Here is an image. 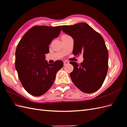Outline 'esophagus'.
I'll return each mask as SVG.
<instances>
[{
  "label": "esophagus",
  "mask_w": 127,
  "mask_h": 127,
  "mask_svg": "<svg viewBox=\"0 0 127 127\" xmlns=\"http://www.w3.org/2000/svg\"><path fill=\"white\" fill-rule=\"evenodd\" d=\"M69 63L68 61H64V66H66V65H67V64H69Z\"/></svg>",
  "instance_id": "obj_1"
}]
</instances>
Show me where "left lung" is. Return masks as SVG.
<instances>
[{
    "mask_svg": "<svg viewBox=\"0 0 127 127\" xmlns=\"http://www.w3.org/2000/svg\"><path fill=\"white\" fill-rule=\"evenodd\" d=\"M61 29L74 39L73 54L83 55L80 64L70 62L74 67L70 74L72 82L84 93H94L102 86L108 70L109 53L103 38L85 23Z\"/></svg>",
    "mask_w": 127,
    "mask_h": 127,
    "instance_id": "8db88e82",
    "label": "left lung"
}]
</instances>
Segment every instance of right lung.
<instances>
[{"label":"right lung","instance_id":"add662e5","mask_svg":"<svg viewBox=\"0 0 127 127\" xmlns=\"http://www.w3.org/2000/svg\"><path fill=\"white\" fill-rule=\"evenodd\" d=\"M61 30L60 26H33L17 46L15 68L23 86L31 95L39 96L45 93L54 82L56 73L64 66L61 60L49 64L45 55Z\"/></svg>","mask_w":127,"mask_h":127}]
</instances>
